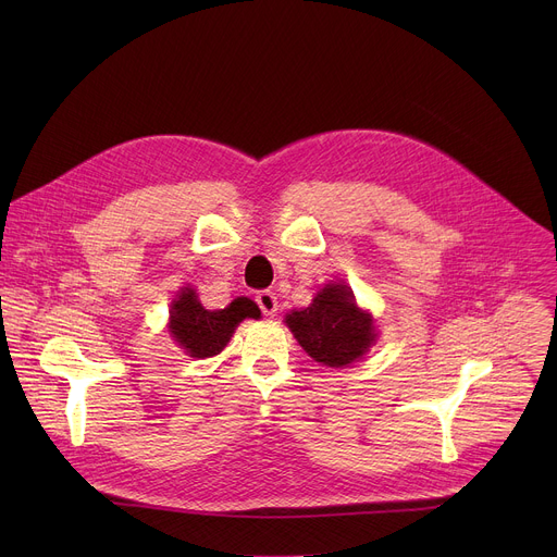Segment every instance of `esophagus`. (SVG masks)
<instances>
[{"label": "esophagus", "instance_id": "34e87169", "mask_svg": "<svg viewBox=\"0 0 557 557\" xmlns=\"http://www.w3.org/2000/svg\"><path fill=\"white\" fill-rule=\"evenodd\" d=\"M256 301H258V306L262 308V312L264 314H275V310H277V297H275V293L273 290H260L258 295H256Z\"/></svg>", "mask_w": 557, "mask_h": 557}]
</instances>
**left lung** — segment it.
<instances>
[{
  "label": "left lung",
  "mask_w": 557,
  "mask_h": 557,
  "mask_svg": "<svg viewBox=\"0 0 557 557\" xmlns=\"http://www.w3.org/2000/svg\"><path fill=\"white\" fill-rule=\"evenodd\" d=\"M286 326L317 363L344 368L361 359L376 342L374 320L355 301L346 282H329L312 304L286 314Z\"/></svg>",
  "instance_id": "8db88e82"
}]
</instances>
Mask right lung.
I'll list each match as a JSON object with an SVG mask.
<instances>
[{"mask_svg": "<svg viewBox=\"0 0 557 557\" xmlns=\"http://www.w3.org/2000/svg\"><path fill=\"white\" fill-rule=\"evenodd\" d=\"M249 317L260 320V308L247 297H237L220 310H207L196 290L185 286L172 301L170 333L189 357L207 359L222 352L235 329Z\"/></svg>", "mask_w": 557, "mask_h": 557, "instance_id": "right-lung-1", "label": "right lung"}]
</instances>
